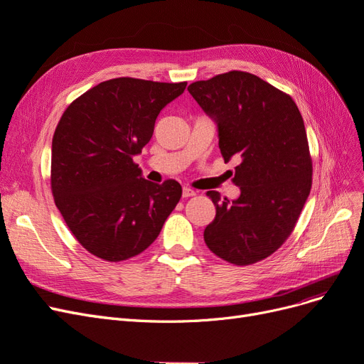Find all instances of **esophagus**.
I'll return each instance as SVG.
<instances>
[{
	"instance_id": "esophagus-1",
	"label": "esophagus",
	"mask_w": 364,
	"mask_h": 364,
	"mask_svg": "<svg viewBox=\"0 0 364 364\" xmlns=\"http://www.w3.org/2000/svg\"><path fill=\"white\" fill-rule=\"evenodd\" d=\"M182 196L185 197H193V196H196V191L194 190H191V188H188V186H183V190H182Z\"/></svg>"
}]
</instances>
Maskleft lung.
I'll return each mask as SVG.
<instances>
[{"instance_id":"8db88e82","label":"left lung","mask_w":364,"mask_h":364,"mask_svg":"<svg viewBox=\"0 0 364 364\" xmlns=\"http://www.w3.org/2000/svg\"><path fill=\"white\" fill-rule=\"evenodd\" d=\"M188 91L217 124L225 162H238L235 200L206 193L215 218L205 228V243L237 266L267 258L291 234L311 190L313 165L299 109L290 95L243 71L194 82Z\"/></svg>"}]
</instances>
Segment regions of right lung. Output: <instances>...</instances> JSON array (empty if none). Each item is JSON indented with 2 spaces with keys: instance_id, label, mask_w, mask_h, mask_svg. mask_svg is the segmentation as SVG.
Returning <instances> with one entry per match:
<instances>
[{
  "instance_id": "right-lung-1",
  "label": "right lung",
  "mask_w": 364,
  "mask_h": 364,
  "mask_svg": "<svg viewBox=\"0 0 364 364\" xmlns=\"http://www.w3.org/2000/svg\"><path fill=\"white\" fill-rule=\"evenodd\" d=\"M185 86L119 77L91 87L63 112L51 144V191L92 255L117 262L144 252L178 205L181 183L146 181L134 158Z\"/></svg>"
}]
</instances>
